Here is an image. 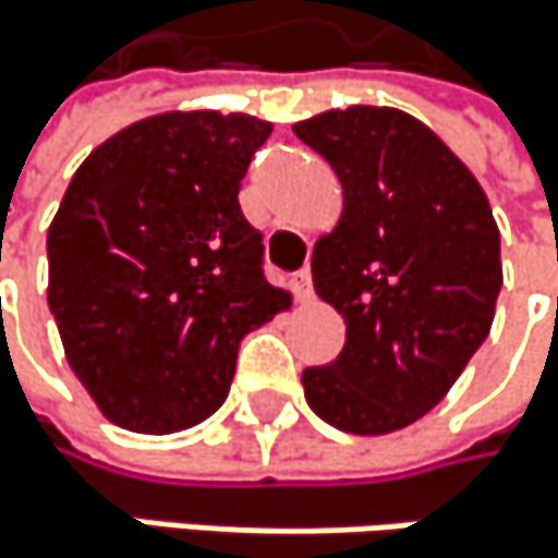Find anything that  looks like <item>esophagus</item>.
<instances>
[{
    "label": "esophagus",
    "instance_id": "esophagus-1",
    "mask_svg": "<svg viewBox=\"0 0 558 558\" xmlns=\"http://www.w3.org/2000/svg\"><path fill=\"white\" fill-rule=\"evenodd\" d=\"M291 284H294V294H298L301 301H311V294H314V281H311V270H307V267L294 274V281H291Z\"/></svg>",
    "mask_w": 558,
    "mask_h": 558
}]
</instances>
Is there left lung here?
<instances>
[{
    "label": "left lung",
    "mask_w": 558,
    "mask_h": 558,
    "mask_svg": "<svg viewBox=\"0 0 558 558\" xmlns=\"http://www.w3.org/2000/svg\"><path fill=\"white\" fill-rule=\"evenodd\" d=\"M294 135L343 187L311 270L347 343L333 364L304 371V397L356 436L403 429L447 397L493 327L499 228L473 171L400 108L320 111Z\"/></svg>",
    "instance_id": "1"
}]
</instances>
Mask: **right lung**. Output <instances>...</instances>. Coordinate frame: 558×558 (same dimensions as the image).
I'll return each mask as SVG.
<instances>
[{
    "mask_svg": "<svg viewBox=\"0 0 558 558\" xmlns=\"http://www.w3.org/2000/svg\"><path fill=\"white\" fill-rule=\"evenodd\" d=\"M254 114L165 111L98 145L49 228V311L98 410L135 433L211 416L244 333L291 307L238 205Z\"/></svg>",
    "mask_w": 558,
    "mask_h": 558,
    "instance_id": "right-lung-1",
    "label": "right lung"
}]
</instances>
